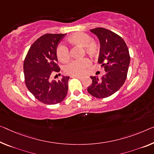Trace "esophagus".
Returning a JSON list of instances; mask_svg holds the SVG:
<instances>
[{"label": "esophagus", "mask_w": 154, "mask_h": 154, "mask_svg": "<svg viewBox=\"0 0 154 154\" xmlns=\"http://www.w3.org/2000/svg\"><path fill=\"white\" fill-rule=\"evenodd\" d=\"M72 78H77V79H81L82 76H80V75H72Z\"/></svg>", "instance_id": "esophagus-1"}]
</instances>
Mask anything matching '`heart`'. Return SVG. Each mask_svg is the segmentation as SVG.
Returning <instances> with one entry per match:
<instances>
[{
	"label": "heart",
	"instance_id": "heart-1",
	"mask_svg": "<svg viewBox=\"0 0 154 154\" xmlns=\"http://www.w3.org/2000/svg\"><path fill=\"white\" fill-rule=\"evenodd\" d=\"M67 41L72 45L82 47L84 53L91 57L97 56L100 51V46L98 42L91 41V37L86 33L75 32L68 37ZM56 54L58 60L62 63L67 62L69 59L68 49L62 45L56 48ZM90 61L87 58L73 60L66 66L65 71L71 75H80L90 66Z\"/></svg>",
	"mask_w": 154,
	"mask_h": 154
}]
</instances>
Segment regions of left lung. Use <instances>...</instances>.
Here are the masks:
<instances>
[{
  "label": "left lung",
  "mask_w": 154,
  "mask_h": 154,
  "mask_svg": "<svg viewBox=\"0 0 154 154\" xmlns=\"http://www.w3.org/2000/svg\"><path fill=\"white\" fill-rule=\"evenodd\" d=\"M90 32L100 42L98 62L106 73L100 79L91 76L92 84L87 91L96 98H107L116 93L126 80L130 63L129 50L124 40L112 31L98 27Z\"/></svg>",
  "instance_id": "obj_1"
}]
</instances>
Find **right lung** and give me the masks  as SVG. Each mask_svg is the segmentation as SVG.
<instances>
[{"mask_svg": "<svg viewBox=\"0 0 154 154\" xmlns=\"http://www.w3.org/2000/svg\"><path fill=\"white\" fill-rule=\"evenodd\" d=\"M66 34H47L38 38L28 51L23 69L29 91L37 100L46 105L62 102L67 96L69 76L51 80L52 71L60 72L56 50Z\"/></svg>", "mask_w": 154, "mask_h": 154, "instance_id": "right-lung-1", "label": "right lung"}]
</instances>
